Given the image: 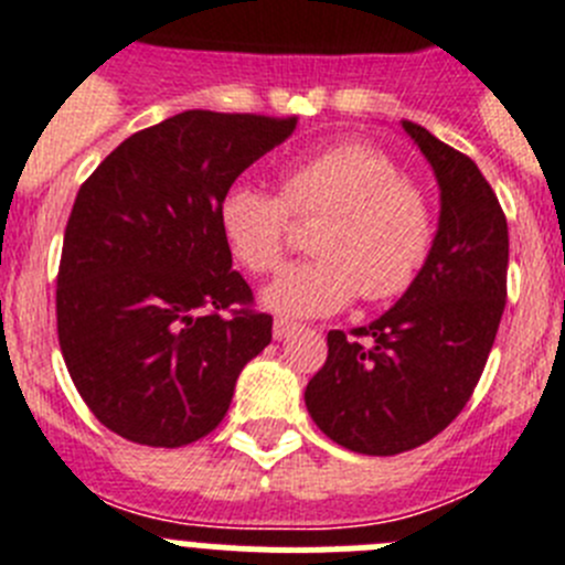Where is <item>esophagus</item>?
Listing matches in <instances>:
<instances>
[{
  "label": "esophagus",
  "instance_id": "obj_1",
  "mask_svg": "<svg viewBox=\"0 0 565 565\" xmlns=\"http://www.w3.org/2000/svg\"><path fill=\"white\" fill-rule=\"evenodd\" d=\"M294 331H299L297 322H288V319H274V339L282 342L286 337H291Z\"/></svg>",
  "mask_w": 565,
  "mask_h": 565
}]
</instances>
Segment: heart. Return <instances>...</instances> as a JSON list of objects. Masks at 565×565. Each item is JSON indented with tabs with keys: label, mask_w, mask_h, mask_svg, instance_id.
<instances>
[{
	"label": "heart",
	"mask_w": 565,
	"mask_h": 565,
	"mask_svg": "<svg viewBox=\"0 0 565 565\" xmlns=\"http://www.w3.org/2000/svg\"><path fill=\"white\" fill-rule=\"evenodd\" d=\"M279 189L237 181L217 203L223 239L252 274L279 266L288 207L299 217L322 214L308 243L317 257L282 268L263 291V306L282 317H328L356 294L384 302L413 286L433 246V209L387 154L339 143L288 163Z\"/></svg>",
	"instance_id": "heart-1"
}]
</instances>
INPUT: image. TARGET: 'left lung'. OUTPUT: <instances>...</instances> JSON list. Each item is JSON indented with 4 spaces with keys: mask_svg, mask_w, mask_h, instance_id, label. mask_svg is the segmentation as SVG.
Instances as JSON below:
<instances>
[{
    "mask_svg": "<svg viewBox=\"0 0 565 565\" xmlns=\"http://www.w3.org/2000/svg\"><path fill=\"white\" fill-rule=\"evenodd\" d=\"M402 127L441 189L436 239L391 311L351 337L328 333L326 364L306 387L319 430L362 456L416 450L463 411L507 306L509 228L495 192L467 154Z\"/></svg>",
    "mask_w": 565,
    "mask_h": 565,
    "instance_id": "left-lung-1",
    "label": "left lung"
}]
</instances>
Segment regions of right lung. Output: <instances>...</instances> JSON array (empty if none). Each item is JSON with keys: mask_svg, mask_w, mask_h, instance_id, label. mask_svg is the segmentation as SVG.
<instances>
[{"mask_svg": "<svg viewBox=\"0 0 565 565\" xmlns=\"http://www.w3.org/2000/svg\"><path fill=\"white\" fill-rule=\"evenodd\" d=\"M294 127L186 109L129 135L82 183L58 263V344L107 430L183 447L223 422L271 317L232 268L217 203Z\"/></svg>", "mask_w": 565, "mask_h": 565, "instance_id": "right-lung-1", "label": "right lung"}]
</instances>
